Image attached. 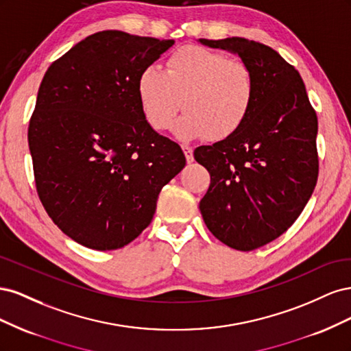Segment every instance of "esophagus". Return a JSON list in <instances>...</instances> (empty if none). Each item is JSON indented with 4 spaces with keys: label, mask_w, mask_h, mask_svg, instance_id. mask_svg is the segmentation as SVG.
Returning <instances> with one entry per match:
<instances>
[{
    "label": "esophagus",
    "mask_w": 351,
    "mask_h": 351,
    "mask_svg": "<svg viewBox=\"0 0 351 351\" xmlns=\"http://www.w3.org/2000/svg\"><path fill=\"white\" fill-rule=\"evenodd\" d=\"M183 152H184V155H186V159H187V162L189 164H192L193 162V149L190 146H183Z\"/></svg>",
    "instance_id": "1"
}]
</instances>
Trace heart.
I'll use <instances>...</instances> for the list:
<instances>
[{"label":"heart","mask_w":351,"mask_h":351,"mask_svg":"<svg viewBox=\"0 0 351 351\" xmlns=\"http://www.w3.org/2000/svg\"><path fill=\"white\" fill-rule=\"evenodd\" d=\"M254 90L246 64L195 45L173 52L165 70L143 69L136 83L141 110L155 130L168 129L182 99L184 112L173 127L182 141L206 134L224 139L239 130L253 107Z\"/></svg>","instance_id":"obj_1"}]
</instances>
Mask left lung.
Returning <instances> with one entry per match:
<instances>
[{"mask_svg": "<svg viewBox=\"0 0 351 351\" xmlns=\"http://www.w3.org/2000/svg\"><path fill=\"white\" fill-rule=\"evenodd\" d=\"M197 42L239 56L254 76L246 121L193 154L210 174L199 204L206 227L232 249L254 250L289 230L313 193L316 112L299 71L277 51L236 36Z\"/></svg>", "mask_w": 351, "mask_h": 351, "instance_id": "obj_1", "label": "left lung"}]
</instances>
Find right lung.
Wrapping results in <instances>:
<instances>
[{"instance_id": "obj_1", "label": "right lung", "mask_w": 351, "mask_h": 351, "mask_svg": "<svg viewBox=\"0 0 351 351\" xmlns=\"http://www.w3.org/2000/svg\"><path fill=\"white\" fill-rule=\"evenodd\" d=\"M174 45L104 30L52 62L27 141L39 199L54 224L93 250H115L151 224L186 156L146 121L136 83Z\"/></svg>"}]
</instances>
